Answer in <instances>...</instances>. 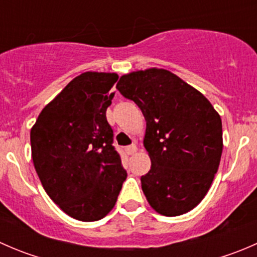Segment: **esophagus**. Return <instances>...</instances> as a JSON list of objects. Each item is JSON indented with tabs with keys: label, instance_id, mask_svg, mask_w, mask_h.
<instances>
[{
	"label": "esophagus",
	"instance_id": "esophagus-1",
	"mask_svg": "<svg viewBox=\"0 0 257 257\" xmlns=\"http://www.w3.org/2000/svg\"><path fill=\"white\" fill-rule=\"evenodd\" d=\"M137 149H138V148H137L136 144L129 145V147L125 148V153H126V154H128V155H133L134 153L137 152Z\"/></svg>",
	"mask_w": 257,
	"mask_h": 257
}]
</instances>
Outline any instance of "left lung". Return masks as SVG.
<instances>
[{
  "mask_svg": "<svg viewBox=\"0 0 257 257\" xmlns=\"http://www.w3.org/2000/svg\"><path fill=\"white\" fill-rule=\"evenodd\" d=\"M116 89L143 113L152 167L141 178L153 209L165 216L190 211L209 191L222 153V125L211 103L167 69L120 77Z\"/></svg>",
  "mask_w": 257,
  "mask_h": 257,
  "instance_id": "left-lung-1",
  "label": "left lung"
}]
</instances>
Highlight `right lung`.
Masks as SVG:
<instances>
[{
    "label": "right lung",
    "mask_w": 257,
    "mask_h": 257,
    "mask_svg": "<svg viewBox=\"0 0 257 257\" xmlns=\"http://www.w3.org/2000/svg\"><path fill=\"white\" fill-rule=\"evenodd\" d=\"M116 80V73H82L43 108L31 129L33 165L43 189L80 221L103 219L126 179L105 116Z\"/></svg>",
    "instance_id": "1"
}]
</instances>
